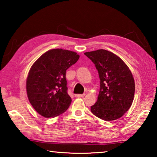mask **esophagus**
Masks as SVG:
<instances>
[{"label": "esophagus", "instance_id": "34e87169", "mask_svg": "<svg viewBox=\"0 0 157 157\" xmlns=\"http://www.w3.org/2000/svg\"><path fill=\"white\" fill-rule=\"evenodd\" d=\"M85 95V94H76L75 95V97H78V98H82V97H84Z\"/></svg>", "mask_w": 157, "mask_h": 157}]
</instances>
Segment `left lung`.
Returning a JSON list of instances; mask_svg holds the SVG:
<instances>
[{"mask_svg": "<svg viewBox=\"0 0 157 157\" xmlns=\"http://www.w3.org/2000/svg\"><path fill=\"white\" fill-rule=\"evenodd\" d=\"M98 71L100 88L91 112L104 121H115L128 111L134 100L135 83L128 66L120 57L100 49L84 53Z\"/></svg>", "mask_w": 157, "mask_h": 157, "instance_id": "1", "label": "left lung"}]
</instances>
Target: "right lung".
<instances>
[{
	"label": "right lung",
	"instance_id": "1",
	"mask_svg": "<svg viewBox=\"0 0 157 157\" xmlns=\"http://www.w3.org/2000/svg\"><path fill=\"white\" fill-rule=\"evenodd\" d=\"M78 53L61 48L50 50L33 63L26 80L28 100L45 118L57 116L71 103L66 86V70L77 62Z\"/></svg>",
	"mask_w": 157,
	"mask_h": 157
}]
</instances>
